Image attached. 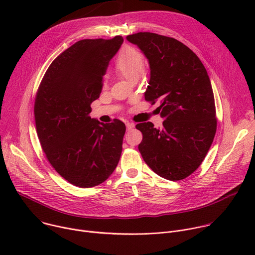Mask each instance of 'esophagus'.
<instances>
[{
  "mask_svg": "<svg viewBox=\"0 0 255 255\" xmlns=\"http://www.w3.org/2000/svg\"><path fill=\"white\" fill-rule=\"evenodd\" d=\"M126 127H127V130H131L135 127V125L132 123H126Z\"/></svg>",
  "mask_w": 255,
  "mask_h": 255,
  "instance_id": "esophagus-1",
  "label": "esophagus"
}]
</instances>
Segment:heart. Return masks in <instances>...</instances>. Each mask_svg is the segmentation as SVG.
<instances>
[{
	"instance_id": "heart-1",
	"label": "heart",
	"mask_w": 255,
	"mask_h": 255,
	"mask_svg": "<svg viewBox=\"0 0 255 255\" xmlns=\"http://www.w3.org/2000/svg\"><path fill=\"white\" fill-rule=\"evenodd\" d=\"M144 66L142 52L134 46L126 45L118 53L115 60V72L125 80L133 83L139 78Z\"/></svg>"
}]
</instances>
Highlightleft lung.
Masks as SVG:
<instances>
[{"instance_id": "1", "label": "left lung", "mask_w": 255, "mask_h": 255, "mask_svg": "<svg viewBox=\"0 0 255 255\" xmlns=\"http://www.w3.org/2000/svg\"><path fill=\"white\" fill-rule=\"evenodd\" d=\"M148 59L150 80L145 100L160 101V129L151 122L136 125L143 138L138 149L159 176L180 180L205 159L217 129L214 94L208 72L188 46L150 32L127 36Z\"/></svg>"}]
</instances>
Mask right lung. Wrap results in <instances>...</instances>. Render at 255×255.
Wrapping results in <instances>:
<instances>
[{
  "label": "right lung",
  "mask_w": 255,
  "mask_h": 255,
  "mask_svg": "<svg viewBox=\"0 0 255 255\" xmlns=\"http://www.w3.org/2000/svg\"><path fill=\"white\" fill-rule=\"evenodd\" d=\"M123 41L118 35L76 42L51 62L36 95L41 147L53 168L79 188L104 183L120 160L125 124L118 119L104 124L90 113L109 62Z\"/></svg>",
  "instance_id": "right-lung-1"
}]
</instances>
